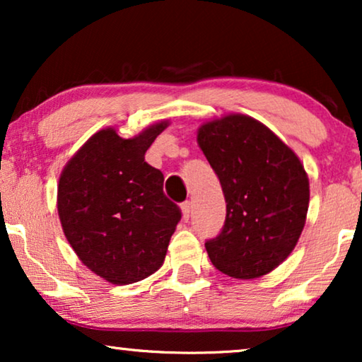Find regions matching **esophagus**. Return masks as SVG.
<instances>
[{"mask_svg": "<svg viewBox=\"0 0 362 362\" xmlns=\"http://www.w3.org/2000/svg\"><path fill=\"white\" fill-rule=\"evenodd\" d=\"M191 202L187 201V202H182L181 204V212H182V219L185 221H189V217H191Z\"/></svg>", "mask_w": 362, "mask_h": 362, "instance_id": "1", "label": "esophagus"}]
</instances>
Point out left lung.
Here are the masks:
<instances>
[{
  "label": "left lung",
  "mask_w": 362,
  "mask_h": 362,
  "mask_svg": "<svg viewBox=\"0 0 362 362\" xmlns=\"http://www.w3.org/2000/svg\"><path fill=\"white\" fill-rule=\"evenodd\" d=\"M197 145L227 202L222 232L206 242L212 265L239 280L270 274L305 227L310 181L303 163L269 127L242 113L202 123Z\"/></svg>",
  "instance_id": "8db88e82"
}]
</instances>
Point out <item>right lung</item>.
<instances>
[{"instance_id": "right-lung-1", "label": "right lung", "mask_w": 362, "mask_h": 362, "mask_svg": "<svg viewBox=\"0 0 362 362\" xmlns=\"http://www.w3.org/2000/svg\"><path fill=\"white\" fill-rule=\"evenodd\" d=\"M170 120L123 138L98 130L66 163L57 185L64 235L88 270L113 285H130L160 269L180 207L163 192V173L145 153Z\"/></svg>"}]
</instances>
